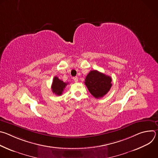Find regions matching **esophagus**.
Masks as SVG:
<instances>
[{"label":"esophagus","instance_id":"1","mask_svg":"<svg viewBox=\"0 0 158 158\" xmlns=\"http://www.w3.org/2000/svg\"><path fill=\"white\" fill-rule=\"evenodd\" d=\"M73 80L75 82H78V77H73Z\"/></svg>","mask_w":158,"mask_h":158}]
</instances>
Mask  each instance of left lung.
<instances>
[{
  "mask_svg": "<svg viewBox=\"0 0 158 158\" xmlns=\"http://www.w3.org/2000/svg\"><path fill=\"white\" fill-rule=\"evenodd\" d=\"M112 79L110 76L96 70L91 71L85 77L84 84L89 91L95 98H101L105 96L112 86Z\"/></svg>",
  "mask_w": 158,
  "mask_h": 158,
  "instance_id": "1",
  "label": "left lung"
}]
</instances>
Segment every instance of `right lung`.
Returning <instances> with one entry per match:
<instances>
[{"label":"right lung","mask_w":158,"mask_h":158,"mask_svg":"<svg viewBox=\"0 0 158 158\" xmlns=\"http://www.w3.org/2000/svg\"><path fill=\"white\" fill-rule=\"evenodd\" d=\"M67 84H68V83L64 82L60 80L57 77H54L51 86L52 93L57 96L62 95L64 88Z\"/></svg>","instance_id":"add662e5"}]
</instances>
